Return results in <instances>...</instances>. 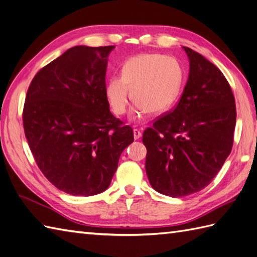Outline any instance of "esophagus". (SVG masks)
I'll return each mask as SVG.
<instances>
[{"label": "esophagus", "mask_w": 257, "mask_h": 257, "mask_svg": "<svg viewBox=\"0 0 257 257\" xmlns=\"http://www.w3.org/2000/svg\"><path fill=\"white\" fill-rule=\"evenodd\" d=\"M133 134H134V139H135V140L141 139L142 132H141V131H140L139 128H134V130H133Z\"/></svg>", "instance_id": "obj_1"}]
</instances>
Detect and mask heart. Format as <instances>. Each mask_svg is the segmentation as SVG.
<instances>
[{
	"label": "heart",
	"instance_id": "b5f03b06",
	"mask_svg": "<svg viewBox=\"0 0 257 257\" xmlns=\"http://www.w3.org/2000/svg\"><path fill=\"white\" fill-rule=\"evenodd\" d=\"M182 80V67L176 59L162 54H141L124 64L122 75L109 79L105 97L112 112L123 115L133 95L136 101L132 116L140 118L149 111L161 113L170 108L179 96Z\"/></svg>",
	"mask_w": 257,
	"mask_h": 257
}]
</instances>
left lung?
<instances>
[{
	"instance_id": "8db88e82",
	"label": "left lung",
	"mask_w": 257,
	"mask_h": 257,
	"mask_svg": "<svg viewBox=\"0 0 257 257\" xmlns=\"http://www.w3.org/2000/svg\"><path fill=\"white\" fill-rule=\"evenodd\" d=\"M190 74L180 101L144 131L145 169L153 189L182 197L207 186L231 153L234 96L217 66L183 47Z\"/></svg>"
}]
</instances>
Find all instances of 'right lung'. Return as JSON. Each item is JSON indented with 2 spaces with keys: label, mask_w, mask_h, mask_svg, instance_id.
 <instances>
[{
  "label": "right lung",
  "mask_w": 257,
  "mask_h": 257,
  "mask_svg": "<svg viewBox=\"0 0 257 257\" xmlns=\"http://www.w3.org/2000/svg\"><path fill=\"white\" fill-rule=\"evenodd\" d=\"M114 46L68 49L36 74L25 100V136L41 172L74 196L105 191L133 130L110 112L108 56Z\"/></svg>",
  "instance_id": "obj_1"
}]
</instances>
